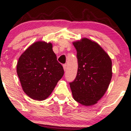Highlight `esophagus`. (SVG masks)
<instances>
[{"label": "esophagus", "instance_id": "esophagus-1", "mask_svg": "<svg viewBox=\"0 0 131 131\" xmlns=\"http://www.w3.org/2000/svg\"><path fill=\"white\" fill-rule=\"evenodd\" d=\"M63 67L64 71H65L67 70V64H63Z\"/></svg>", "mask_w": 131, "mask_h": 131}]
</instances>
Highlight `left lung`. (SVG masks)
<instances>
[{"label":"left lung","instance_id":"left-lung-1","mask_svg":"<svg viewBox=\"0 0 131 131\" xmlns=\"http://www.w3.org/2000/svg\"><path fill=\"white\" fill-rule=\"evenodd\" d=\"M77 51L78 69L70 85L73 99L91 106L104 95L112 78L110 57L98 43L88 38L73 42Z\"/></svg>","mask_w":131,"mask_h":131}]
</instances>
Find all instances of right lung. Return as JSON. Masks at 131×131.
I'll use <instances>...</instances> for the list:
<instances>
[{
	"instance_id": "obj_1",
	"label": "right lung",
	"mask_w": 131,
	"mask_h": 131,
	"mask_svg": "<svg viewBox=\"0 0 131 131\" xmlns=\"http://www.w3.org/2000/svg\"><path fill=\"white\" fill-rule=\"evenodd\" d=\"M16 72L25 94L39 101L49 97L64 74L52 43L44 41L33 43L21 55Z\"/></svg>"
}]
</instances>
